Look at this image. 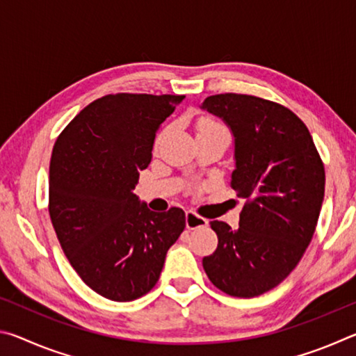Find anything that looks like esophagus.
<instances>
[{
  "label": "esophagus",
  "instance_id": "obj_1",
  "mask_svg": "<svg viewBox=\"0 0 356 356\" xmlns=\"http://www.w3.org/2000/svg\"><path fill=\"white\" fill-rule=\"evenodd\" d=\"M185 225L188 229H197V227L207 226L209 221L206 218H202V216L196 215L193 210H188V212L185 213Z\"/></svg>",
  "mask_w": 356,
  "mask_h": 356
}]
</instances>
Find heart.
I'll list each match as a JSON object with an SVG mask.
<instances>
[{
    "mask_svg": "<svg viewBox=\"0 0 356 356\" xmlns=\"http://www.w3.org/2000/svg\"><path fill=\"white\" fill-rule=\"evenodd\" d=\"M213 125H218V124H215V122H209V120H204V122H201V125H200V130H202V129H207V127H213Z\"/></svg>",
    "mask_w": 356,
    "mask_h": 356,
    "instance_id": "1",
    "label": "heart"
}]
</instances>
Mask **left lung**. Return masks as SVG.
I'll list each match as a JSON object with an SVG mask.
<instances>
[{"mask_svg": "<svg viewBox=\"0 0 356 356\" xmlns=\"http://www.w3.org/2000/svg\"><path fill=\"white\" fill-rule=\"evenodd\" d=\"M201 108L231 130V186L246 200L238 229L210 221L218 248L202 259V267L225 293L257 297L287 278L314 236L323 163L309 130L286 106L254 95L218 94Z\"/></svg>", "mask_w": 356, "mask_h": 356, "instance_id": "8db88e82", "label": "left lung"}]
</instances>
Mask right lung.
<instances>
[{
	"label": "right lung",
	"mask_w": 356,
	"mask_h": 356,
	"mask_svg": "<svg viewBox=\"0 0 356 356\" xmlns=\"http://www.w3.org/2000/svg\"><path fill=\"white\" fill-rule=\"evenodd\" d=\"M185 95L110 94L76 114L55 143L48 212L64 254L86 286L113 301L146 295L185 212H152L134 190L156 130Z\"/></svg>",
	"instance_id": "right-lung-1"
}]
</instances>
